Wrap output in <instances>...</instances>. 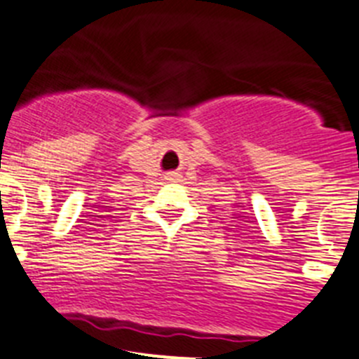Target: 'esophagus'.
<instances>
[{"mask_svg":"<svg viewBox=\"0 0 359 359\" xmlns=\"http://www.w3.org/2000/svg\"><path fill=\"white\" fill-rule=\"evenodd\" d=\"M177 177H179L177 173H172V175H168V180H177Z\"/></svg>","mask_w":359,"mask_h":359,"instance_id":"1","label":"esophagus"}]
</instances>
